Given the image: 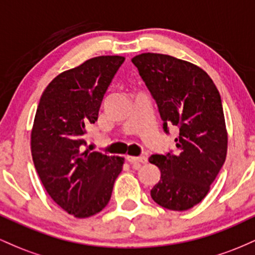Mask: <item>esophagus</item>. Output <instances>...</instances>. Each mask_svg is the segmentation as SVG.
Returning a JSON list of instances; mask_svg holds the SVG:
<instances>
[{
  "instance_id": "obj_1",
  "label": "esophagus",
  "mask_w": 255,
  "mask_h": 255,
  "mask_svg": "<svg viewBox=\"0 0 255 255\" xmlns=\"http://www.w3.org/2000/svg\"><path fill=\"white\" fill-rule=\"evenodd\" d=\"M126 159H127L129 163H134V164H135V163H142V164H144V163L147 162V157L146 156H137V157L126 156Z\"/></svg>"
}]
</instances>
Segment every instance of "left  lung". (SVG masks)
Returning <instances> with one entry per match:
<instances>
[{
    "label": "left lung",
    "instance_id": "left-lung-1",
    "mask_svg": "<svg viewBox=\"0 0 255 255\" xmlns=\"http://www.w3.org/2000/svg\"><path fill=\"white\" fill-rule=\"evenodd\" d=\"M131 62L156 101L163 130L178 131L176 152L150 157L160 170L151 197L164 209L186 211L206 197L227 157L221 95L207 73L187 61L146 52Z\"/></svg>",
    "mask_w": 255,
    "mask_h": 255
}]
</instances>
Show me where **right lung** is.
<instances>
[{
	"instance_id": "obj_1",
	"label": "right lung",
	"mask_w": 255,
	"mask_h": 255,
	"mask_svg": "<svg viewBox=\"0 0 255 255\" xmlns=\"http://www.w3.org/2000/svg\"><path fill=\"white\" fill-rule=\"evenodd\" d=\"M122 56H99L57 75L44 90L31 133L34 168L58 206L77 218L101 212L111 198L124 158L85 150L86 127L99 108Z\"/></svg>"
}]
</instances>
